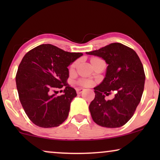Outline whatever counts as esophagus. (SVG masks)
Segmentation results:
<instances>
[{"instance_id": "esophagus-1", "label": "esophagus", "mask_w": 160, "mask_h": 160, "mask_svg": "<svg viewBox=\"0 0 160 160\" xmlns=\"http://www.w3.org/2000/svg\"><path fill=\"white\" fill-rule=\"evenodd\" d=\"M76 92H77L78 94H81L83 91L84 90V88H81V87H79V88H76Z\"/></svg>"}]
</instances>
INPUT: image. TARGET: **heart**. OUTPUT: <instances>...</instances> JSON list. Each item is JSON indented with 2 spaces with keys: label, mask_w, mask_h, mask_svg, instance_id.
<instances>
[{
  "label": "heart",
  "mask_w": 160,
  "mask_h": 160,
  "mask_svg": "<svg viewBox=\"0 0 160 160\" xmlns=\"http://www.w3.org/2000/svg\"><path fill=\"white\" fill-rule=\"evenodd\" d=\"M98 60H101V59L98 58H92L91 62H93V61ZM76 64H77V62H73L71 65V68H73L76 65ZM78 84H79L80 85H82V86H86L87 87V86H89V85H91L92 82H90V81L87 80V79H81V80L78 81Z\"/></svg>",
  "instance_id": "b5f03b06"
}]
</instances>
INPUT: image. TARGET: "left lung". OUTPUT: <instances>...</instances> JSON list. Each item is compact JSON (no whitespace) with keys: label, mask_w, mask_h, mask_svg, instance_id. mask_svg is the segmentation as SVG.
<instances>
[{"label":"left lung","mask_w":160,"mask_h":160,"mask_svg":"<svg viewBox=\"0 0 160 160\" xmlns=\"http://www.w3.org/2000/svg\"><path fill=\"white\" fill-rule=\"evenodd\" d=\"M87 54L102 58L108 67L106 77L94 88L95 96L89 108L93 121L104 128L123 126L134 114L141 100L145 73L139 57L134 50L120 43H112ZM114 91L112 100H104Z\"/></svg>","instance_id":"obj_1"}]
</instances>
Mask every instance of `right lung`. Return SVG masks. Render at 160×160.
<instances>
[{
  "label": "right lung",
  "instance_id": "add662e5",
  "mask_svg": "<svg viewBox=\"0 0 160 160\" xmlns=\"http://www.w3.org/2000/svg\"><path fill=\"white\" fill-rule=\"evenodd\" d=\"M82 55L41 44L23 57L16 74L17 89L24 111L36 125L54 128L67 119L71 102L77 95L67 82L68 67ZM62 87L63 95H52V91Z\"/></svg>",
  "mask_w": 160,
  "mask_h": 160
}]
</instances>
